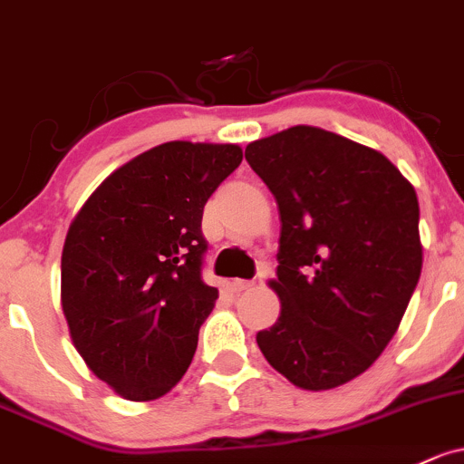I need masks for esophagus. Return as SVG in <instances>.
I'll use <instances>...</instances> for the list:
<instances>
[{
    "instance_id": "34e87169",
    "label": "esophagus",
    "mask_w": 464,
    "mask_h": 464,
    "mask_svg": "<svg viewBox=\"0 0 464 464\" xmlns=\"http://www.w3.org/2000/svg\"><path fill=\"white\" fill-rule=\"evenodd\" d=\"M252 285H254V281H247V278H234V281H232V290H234V292L250 290Z\"/></svg>"
}]
</instances>
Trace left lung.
I'll return each mask as SVG.
<instances>
[{
    "label": "left lung",
    "instance_id": "1",
    "mask_svg": "<svg viewBox=\"0 0 464 464\" xmlns=\"http://www.w3.org/2000/svg\"><path fill=\"white\" fill-rule=\"evenodd\" d=\"M276 198L281 316L263 356L303 390L343 385L381 356L422 270L418 197L387 157L294 126L246 148Z\"/></svg>",
    "mask_w": 464,
    "mask_h": 464
}]
</instances>
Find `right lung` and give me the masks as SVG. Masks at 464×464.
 Masks as SVG:
<instances>
[{"label":"right lung","mask_w":464,"mask_h":464,"mask_svg":"<svg viewBox=\"0 0 464 464\" xmlns=\"http://www.w3.org/2000/svg\"><path fill=\"white\" fill-rule=\"evenodd\" d=\"M241 159L232 143H161L112 172L74 217L63 316L94 376L128 401L163 396L190 367L218 298L201 276L203 208Z\"/></svg>","instance_id":"1"}]
</instances>
